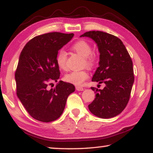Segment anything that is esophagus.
Returning <instances> with one entry per match:
<instances>
[{
	"instance_id": "34e87169",
	"label": "esophagus",
	"mask_w": 153,
	"mask_h": 153,
	"mask_svg": "<svg viewBox=\"0 0 153 153\" xmlns=\"http://www.w3.org/2000/svg\"><path fill=\"white\" fill-rule=\"evenodd\" d=\"M76 90L78 91H84V88H82V87H79V86H76Z\"/></svg>"
}]
</instances>
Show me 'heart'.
Wrapping results in <instances>:
<instances>
[{
  "instance_id": "obj_1",
  "label": "heart",
  "mask_w": 153,
  "mask_h": 153,
  "mask_svg": "<svg viewBox=\"0 0 153 153\" xmlns=\"http://www.w3.org/2000/svg\"><path fill=\"white\" fill-rule=\"evenodd\" d=\"M73 50L84 57V65L88 67H92L95 63L96 58L92 52L93 48L91 45L85 40H79L74 43L72 46ZM67 53L63 49L59 51L56 56V63L60 69H67ZM88 73L86 70L82 71H73L66 74L65 77V80L76 86H82L84 82L88 78Z\"/></svg>"
}]
</instances>
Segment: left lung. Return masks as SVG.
<instances>
[{
    "mask_svg": "<svg viewBox=\"0 0 153 153\" xmlns=\"http://www.w3.org/2000/svg\"><path fill=\"white\" fill-rule=\"evenodd\" d=\"M80 37L92 39L97 43L99 67L92 81L104 83L103 89L91 87L96 93L88 109L94 116L110 118L120 114L129 102L134 82L133 62L120 39L102 31H88Z\"/></svg>",
    "mask_w": 153,
    "mask_h": 153,
    "instance_id": "1",
    "label": "left lung"
}]
</instances>
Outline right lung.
<instances>
[{
  "label": "right lung",
  "instance_id": "add662e5",
  "mask_svg": "<svg viewBox=\"0 0 153 153\" xmlns=\"http://www.w3.org/2000/svg\"><path fill=\"white\" fill-rule=\"evenodd\" d=\"M74 35L54 32L37 36L26 43L20 55L15 74L17 95L29 114L41 122L58 119L68 96L75 91L72 84L62 81L54 88L48 87L60 78L56 60L59 50Z\"/></svg>",
  "mask_w": 153,
  "mask_h": 153
}]
</instances>
